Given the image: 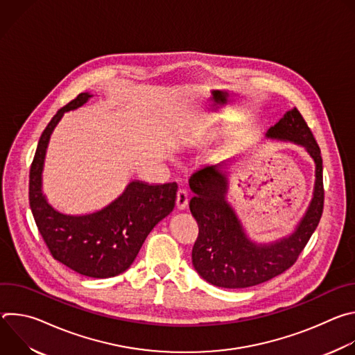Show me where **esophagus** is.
<instances>
[{
    "label": "esophagus",
    "instance_id": "34e87169",
    "mask_svg": "<svg viewBox=\"0 0 355 355\" xmlns=\"http://www.w3.org/2000/svg\"><path fill=\"white\" fill-rule=\"evenodd\" d=\"M175 205L180 211H184L188 207V192L185 189H178Z\"/></svg>",
    "mask_w": 355,
    "mask_h": 355
}]
</instances>
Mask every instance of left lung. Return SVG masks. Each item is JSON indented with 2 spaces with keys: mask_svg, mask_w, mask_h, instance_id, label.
Listing matches in <instances>:
<instances>
[{
  "mask_svg": "<svg viewBox=\"0 0 355 355\" xmlns=\"http://www.w3.org/2000/svg\"><path fill=\"white\" fill-rule=\"evenodd\" d=\"M266 137L305 147L315 162L311 204L295 230L272 243L252 241L227 202L229 178L222 163L202 167L189 178L195 193L189 209L199 234L192 248V266L207 282L220 288H248L263 284L292 267L316 230L323 214V166L320 148L296 108L271 126Z\"/></svg>",
  "mask_w": 355,
  "mask_h": 355,
  "instance_id": "left-lung-1",
  "label": "left lung"
}]
</instances>
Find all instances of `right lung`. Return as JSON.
<instances>
[{
    "label": "right lung",
    "mask_w": 355,
    "mask_h": 355,
    "mask_svg": "<svg viewBox=\"0 0 355 355\" xmlns=\"http://www.w3.org/2000/svg\"><path fill=\"white\" fill-rule=\"evenodd\" d=\"M92 98L81 92L58 111L43 130L29 173V205L36 226L52 256L73 271L91 278H111L135 261L147 234L175 207L177 184L130 181L125 191L101 211L66 215L49 204L42 192V173L50 136L69 111Z\"/></svg>",
    "instance_id": "add662e5"
}]
</instances>
